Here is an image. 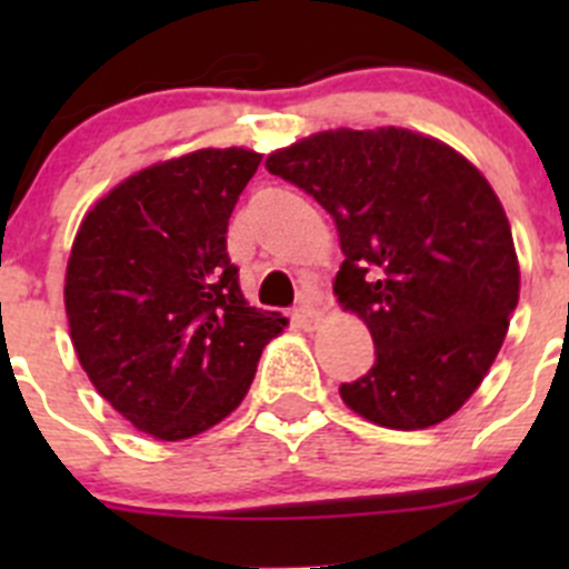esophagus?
<instances>
[{
	"label": "esophagus",
	"instance_id": "1",
	"mask_svg": "<svg viewBox=\"0 0 569 569\" xmlns=\"http://www.w3.org/2000/svg\"><path fill=\"white\" fill-rule=\"evenodd\" d=\"M291 321H295L297 327H302V330H317L321 325V311L319 308H313V302L306 300L291 311Z\"/></svg>",
	"mask_w": 569,
	"mask_h": 569
}]
</instances>
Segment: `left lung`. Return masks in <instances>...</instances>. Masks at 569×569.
Returning <instances> with one entry per match:
<instances>
[{
    "instance_id": "8db88e82",
    "label": "left lung",
    "mask_w": 569,
    "mask_h": 569,
    "mask_svg": "<svg viewBox=\"0 0 569 569\" xmlns=\"http://www.w3.org/2000/svg\"><path fill=\"white\" fill-rule=\"evenodd\" d=\"M332 217V291L375 338V366L338 391L388 429H427L470 399L518 308L512 228L487 178L416 131H319L267 157Z\"/></svg>"
}]
</instances>
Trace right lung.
<instances>
[{
  "label": "right lung",
  "instance_id": "1",
  "mask_svg": "<svg viewBox=\"0 0 569 569\" xmlns=\"http://www.w3.org/2000/svg\"><path fill=\"white\" fill-rule=\"evenodd\" d=\"M261 164L203 148L120 181L84 214L66 272L71 341L109 405L157 440L220 423L286 319L250 308L226 233Z\"/></svg>",
  "mask_w": 569,
  "mask_h": 569
}]
</instances>
